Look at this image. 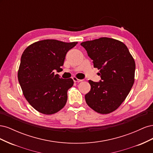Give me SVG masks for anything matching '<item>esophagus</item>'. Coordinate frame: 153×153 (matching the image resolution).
Returning a JSON list of instances; mask_svg holds the SVG:
<instances>
[{
	"instance_id": "esophagus-1",
	"label": "esophagus",
	"mask_w": 153,
	"mask_h": 153,
	"mask_svg": "<svg viewBox=\"0 0 153 153\" xmlns=\"http://www.w3.org/2000/svg\"><path fill=\"white\" fill-rule=\"evenodd\" d=\"M73 81H74V82H82V80H80V79H78V78H77L76 76H73Z\"/></svg>"
}]
</instances>
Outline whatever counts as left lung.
Masks as SVG:
<instances>
[{
    "label": "left lung",
    "instance_id": "left-lung-1",
    "mask_svg": "<svg viewBox=\"0 0 153 153\" xmlns=\"http://www.w3.org/2000/svg\"><path fill=\"white\" fill-rule=\"evenodd\" d=\"M100 70L101 81L89 80L91 90L85 96L88 106L107 114L117 109L135 81V62L127 47L119 40L100 38L80 44Z\"/></svg>",
    "mask_w": 153,
    "mask_h": 153
}]
</instances>
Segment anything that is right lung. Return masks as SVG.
I'll use <instances>...</instances> for the list:
<instances>
[{"instance_id": "add662e5", "label": "right lung", "mask_w": 153, "mask_h": 153, "mask_svg": "<svg viewBox=\"0 0 153 153\" xmlns=\"http://www.w3.org/2000/svg\"><path fill=\"white\" fill-rule=\"evenodd\" d=\"M78 42L45 39L29 45L23 52L18 79L29 103L46 115L57 113L65 106L72 78L62 79L53 70L61 69L66 55Z\"/></svg>"}]
</instances>
